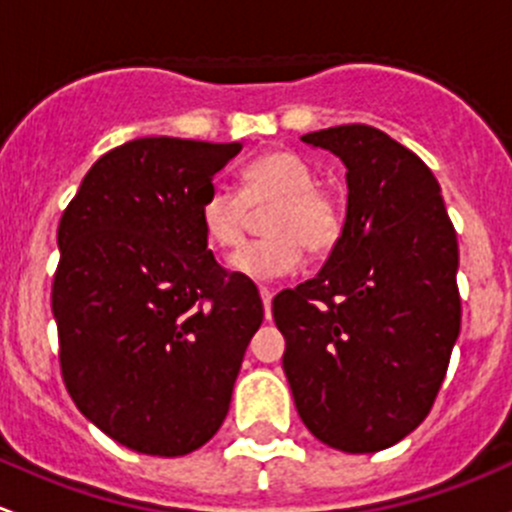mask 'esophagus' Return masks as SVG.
<instances>
[{"instance_id":"1","label":"esophagus","mask_w":512,"mask_h":512,"mask_svg":"<svg viewBox=\"0 0 512 512\" xmlns=\"http://www.w3.org/2000/svg\"><path fill=\"white\" fill-rule=\"evenodd\" d=\"M258 293H261L263 310H266V320H268V318H271V300H273V293L268 291V288H258Z\"/></svg>"}]
</instances>
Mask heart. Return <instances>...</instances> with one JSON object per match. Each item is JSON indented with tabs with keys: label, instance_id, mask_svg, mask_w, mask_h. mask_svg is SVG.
Segmentation results:
<instances>
[{
	"label": "heart",
	"instance_id": "1",
	"mask_svg": "<svg viewBox=\"0 0 512 512\" xmlns=\"http://www.w3.org/2000/svg\"><path fill=\"white\" fill-rule=\"evenodd\" d=\"M318 179L308 162L288 150L256 157L241 170V189L212 182L199 202V221L209 244L234 249L251 224V207H273L266 219V239L241 246L229 268L258 283L288 276L310 254L333 249L342 231V212L335 197L315 187Z\"/></svg>",
	"mask_w": 512,
	"mask_h": 512
}]
</instances>
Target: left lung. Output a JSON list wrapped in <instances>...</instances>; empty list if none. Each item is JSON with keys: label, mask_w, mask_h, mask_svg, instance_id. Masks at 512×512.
<instances>
[{"label": "left lung", "mask_w": 512, "mask_h": 512, "mask_svg": "<svg viewBox=\"0 0 512 512\" xmlns=\"http://www.w3.org/2000/svg\"><path fill=\"white\" fill-rule=\"evenodd\" d=\"M340 157L347 212L318 276L273 298L283 372L310 434L347 453L424 421L461 330L458 241L434 172L370 125L300 138Z\"/></svg>", "instance_id": "obj_1"}]
</instances>
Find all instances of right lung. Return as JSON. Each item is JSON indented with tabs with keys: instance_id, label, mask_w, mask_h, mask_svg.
Wrapping results in <instances>:
<instances>
[{
	"instance_id": "1",
	"label": "right lung",
	"mask_w": 512,
	"mask_h": 512,
	"mask_svg": "<svg viewBox=\"0 0 512 512\" xmlns=\"http://www.w3.org/2000/svg\"><path fill=\"white\" fill-rule=\"evenodd\" d=\"M241 147L125 142L59 221L63 382L88 421L147 456H184L217 434L263 323L254 281L219 266L199 221L204 189Z\"/></svg>"
}]
</instances>
